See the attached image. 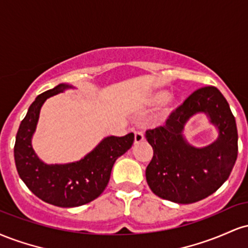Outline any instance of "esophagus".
<instances>
[{"instance_id":"esophagus-1","label":"esophagus","mask_w":248,"mask_h":248,"mask_svg":"<svg viewBox=\"0 0 248 248\" xmlns=\"http://www.w3.org/2000/svg\"><path fill=\"white\" fill-rule=\"evenodd\" d=\"M142 141H144L143 133L140 132V130H134V142L135 143H140Z\"/></svg>"}]
</instances>
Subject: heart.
<instances>
[{
    "instance_id": "obj_1",
    "label": "heart",
    "mask_w": 248,
    "mask_h": 248,
    "mask_svg": "<svg viewBox=\"0 0 248 248\" xmlns=\"http://www.w3.org/2000/svg\"><path fill=\"white\" fill-rule=\"evenodd\" d=\"M161 95H162V94H157V95H156V96H155V100H158V99L161 98Z\"/></svg>"
}]
</instances>
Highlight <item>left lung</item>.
Here are the masks:
<instances>
[{"label":"left lung","mask_w":248,"mask_h":248,"mask_svg":"<svg viewBox=\"0 0 248 248\" xmlns=\"http://www.w3.org/2000/svg\"><path fill=\"white\" fill-rule=\"evenodd\" d=\"M204 111L219 130L217 141L193 148L184 140V124ZM154 156L146 169L147 183L160 198L191 204L209 197L229 178L238 156V130L229 102L215 86L201 87L170 113L164 126L146 132Z\"/></svg>","instance_id":"left-lung-1"}]
</instances>
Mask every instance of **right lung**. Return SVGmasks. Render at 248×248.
<instances>
[{
	"mask_svg": "<svg viewBox=\"0 0 248 248\" xmlns=\"http://www.w3.org/2000/svg\"><path fill=\"white\" fill-rule=\"evenodd\" d=\"M71 86L61 84L42 93L30 105L19 124L14 156L19 177L37 197L61 207H75L94 201L104 192L109 181L113 164L132 147L134 134L104 139L84 158L69 164H45L31 146L42 105L49 96Z\"/></svg>",
	"mask_w": 248,
	"mask_h": 248,
	"instance_id": "1",
	"label": "right lung"
}]
</instances>
